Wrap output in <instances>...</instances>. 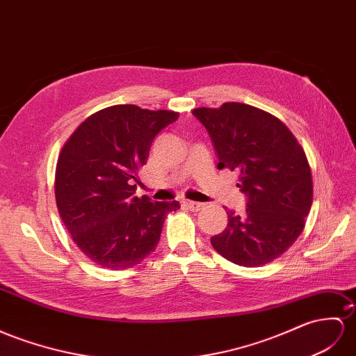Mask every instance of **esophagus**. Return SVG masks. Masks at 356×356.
Here are the masks:
<instances>
[{"instance_id": "esophagus-1", "label": "esophagus", "mask_w": 356, "mask_h": 356, "mask_svg": "<svg viewBox=\"0 0 356 356\" xmlns=\"http://www.w3.org/2000/svg\"><path fill=\"white\" fill-rule=\"evenodd\" d=\"M184 204L189 209V211H193V212H198L200 209H203L204 207V204L203 203H197V202H191V200H185L184 202Z\"/></svg>"}]
</instances>
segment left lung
Returning <instances> with one entry per match:
<instances>
[{"label":"left lung","mask_w":356,"mask_h":356,"mask_svg":"<svg viewBox=\"0 0 356 356\" xmlns=\"http://www.w3.org/2000/svg\"><path fill=\"white\" fill-rule=\"evenodd\" d=\"M193 114L211 136L218 170L239 171L238 188L247 197L243 213L227 209L229 224L212 236V247L234 265H266L298 239L312 209L305 153L284 123L251 105L227 102Z\"/></svg>","instance_id":"8db88e82"}]
</instances>
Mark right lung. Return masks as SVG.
Masks as SVG:
<instances>
[{"label":"right lung","instance_id":"add662e5","mask_svg":"<svg viewBox=\"0 0 356 356\" xmlns=\"http://www.w3.org/2000/svg\"><path fill=\"white\" fill-rule=\"evenodd\" d=\"M179 118L172 111L114 105L72 134L57 162L56 200L72 239L96 265L120 270L158 247L165 215L179 202L135 195L152 143Z\"/></svg>","mask_w":356,"mask_h":356}]
</instances>
